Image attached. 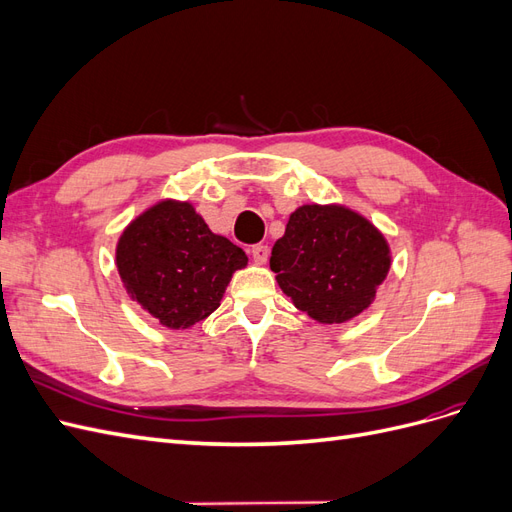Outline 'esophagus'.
<instances>
[{
  "instance_id": "esophagus-1",
  "label": "esophagus",
  "mask_w": 512,
  "mask_h": 512,
  "mask_svg": "<svg viewBox=\"0 0 512 512\" xmlns=\"http://www.w3.org/2000/svg\"><path fill=\"white\" fill-rule=\"evenodd\" d=\"M252 258L256 265H267L269 260V247L267 245H254L252 247Z\"/></svg>"
}]
</instances>
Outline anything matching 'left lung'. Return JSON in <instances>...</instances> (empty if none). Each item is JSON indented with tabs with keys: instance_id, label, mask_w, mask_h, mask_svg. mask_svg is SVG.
Here are the masks:
<instances>
[{
	"instance_id": "left-lung-1",
	"label": "left lung",
	"mask_w": 512,
	"mask_h": 512,
	"mask_svg": "<svg viewBox=\"0 0 512 512\" xmlns=\"http://www.w3.org/2000/svg\"><path fill=\"white\" fill-rule=\"evenodd\" d=\"M391 245L346 205H301L271 252V271L292 305L320 324H342L376 301L391 271Z\"/></svg>"
}]
</instances>
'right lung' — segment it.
<instances>
[{
    "instance_id": "add662e5",
    "label": "right lung",
    "mask_w": 512,
    "mask_h": 512,
    "mask_svg": "<svg viewBox=\"0 0 512 512\" xmlns=\"http://www.w3.org/2000/svg\"><path fill=\"white\" fill-rule=\"evenodd\" d=\"M115 265L128 297L166 329H190L220 307L239 245L215 235L190 200L162 198L123 228Z\"/></svg>"
}]
</instances>
